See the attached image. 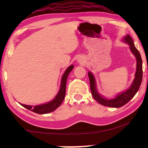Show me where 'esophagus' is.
<instances>
[{"instance_id": "1", "label": "esophagus", "mask_w": 148, "mask_h": 148, "mask_svg": "<svg viewBox=\"0 0 148 148\" xmlns=\"http://www.w3.org/2000/svg\"><path fill=\"white\" fill-rule=\"evenodd\" d=\"M79 62H82V60H79Z\"/></svg>"}]
</instances>
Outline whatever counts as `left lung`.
I'll return each mask as SVG.
<instances>
[{"label": "left lung", "instance_id": "8db88e82", "mask_svg": "<svg viewBox=\"0 0 148 148\" xmlns=\"http://www.w3.org/2000/svg\"><path fill=\"white\" fill-rule=\"evenodd\" d=\"M124 40L125 42L129 44L130 46V49L133 54H134L136 57L137 60V69L135 73V77L134 80L131 86L128 90L125 92H123L122 94H119L116 98L112 100H107L106 98H104L100 95L98 94L97 92L96 88V82L94 75L91 73L90 72L88 73L89 79H90V90L92 92V96L95 100L98 103L105 106L112 107V108H120V107L124 106L127 102H129L131 99H132L137 91L139 90V87L141 86V81L143 77V69H142V59H141L140 53L138 51V50L135 48V46L133 44V41L132 38L130 36L127 35L126 37H125Z\"/></svg>", "mask_w": 148, "mask_h": 148}]
</instances>
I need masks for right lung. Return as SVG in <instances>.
<instances>
[{"mask_svg":"<svg viewBox=\"0 0 148 148\" xmlns=\"http://www.w3.org/2000/svg\"><path fill=\"white\" fill-rule=\"evenodd\" d=\"M73 69V65H71L66 69V70L62 77L61 85H60L59 92H58V94L56 95V96L54 98L53 100H52L50 102L46 103V104L39 105V106H35L34 107L32 106H28V105L21 104V106L25 107V108L28 109V110L32 111V112L40 114H47V113L51 112L52 111L55 110L62 104V101H63L64 98V96H65L66 79H67L69 74L71 71Z\"/></svg>","mask_w":148,"mask_h":148,"instance_id":"right-lung-1","label":"right lung"}]
</instances>
